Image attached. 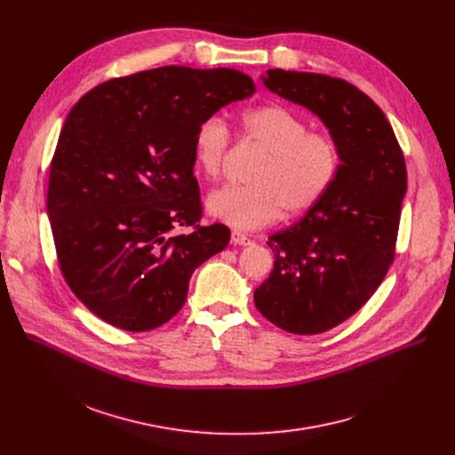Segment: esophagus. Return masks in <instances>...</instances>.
<instances>
[{
  "label": "esophagus",
  "mask_w": 455,
  "mask_h": 455,
  "mask_svg": "<svg viewBox=\"0 0 455 455\" xmlns=\"http://www.w3.org/2000/svg\"><path fill=\"white\" fill-rule=\"evenodd\" d=\"M232 243H234V244H243V246H246V244H250L251 241H250V237L244 235L243 232L234 230V232H232Z\"/></svg>",
  "instance_id": "esophagus-1"
}]
</instances>
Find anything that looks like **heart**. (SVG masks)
Returning <instances> with one entry per match:
<instances>
[{
  "instance_id": "obj_1",
  "label": "heart",
  "mask_w": 455,
  "mask_h": 455,
  "mask_svg": "<svg viewBox=\"0 0 455 455\" xmlns=\"http://www.w3.org/2000/svg\"><path fill=\"white\" fill-rule=\"evenodd\" d=\"M244 135L267 151L250 176L251 185H227L209 194L207 211L237 230H253L274 223L284 211L290 216L313 209L331 188L340 151L326 132H309V124L295 111L268 104L243 115ZM230 146L227 122L211 115L192 139L194 164L211 180L218 178Z\"/></svg>"
}]
</instances>
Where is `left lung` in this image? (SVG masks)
<instances>
[{"label": "left lung", "mask_w": 455, "mask_h": 455, "mask_svg": "<svg viewBox=\"0 0 455 455\" xmlns=\"http://www.w3.org/2000/svg\"><path fill=\"white\" fill-rule=\"evenodd\" d=\"M265 86L315 113L340 151L339 174L306 216L268 237L274 270L255 307L295 335L328 331L355 315L395 259L407 167L383 111L344 79L268 70Z\"/></svg>", "instance_id": "obj_1"}]
</instances>
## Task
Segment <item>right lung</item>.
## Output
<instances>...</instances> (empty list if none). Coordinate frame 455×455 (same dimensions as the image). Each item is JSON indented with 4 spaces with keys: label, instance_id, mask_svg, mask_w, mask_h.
I'll use <instances>...</instances> for the list:
<instances>
[{
    "label": "right lung",
    "instance_id": "add662e5",
    "mask_svg": "<svg viewBox=\"0 0 455 455\" xmlns=\"http://www.w3.org/2000/svg\"><path fill=\"white\" fill-rule=\"evenodd\" d=\"M253 92L237 70L162 67L102 83L68 113L46 211L64 281L104 322L162 326L192 272L228 244V227L198 225L192 139L204 118ZM176 226L193 232L176 236Z\"/></svg>",
    "mask_w": 455,
    "mask_h": 455
}]
</instances>
